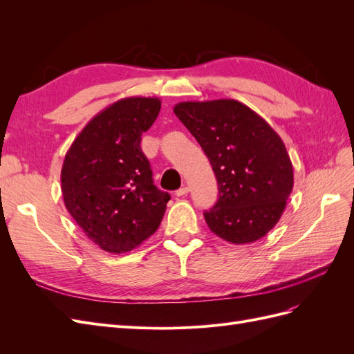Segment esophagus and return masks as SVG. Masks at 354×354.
<instances>
[{"label":"esophagus","mask_w":354,"mask_h":354,"mask_svg":"<svg viewBox=\"0 0 354 354\" xmlns=\"http://www.w3.org/2000/svg\"><path fill=\"white\" fill-rule=\"evenodd\" d=\"M187 194H189V187H187V186L180 187V189L176 192L177 196H185V195H187Z\"/></svg>","instance_id":"esophagus-1"}]
</instances>
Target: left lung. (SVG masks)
Here are the masks:
<instances>
[{
  "label": "left lung",
  "mask_w": 354,
  "mask_h": 354,
  "mask_svg": "<svg viewBox=\"0 0 354 354\" xmlns=\"http://www.w3.org/2000/svg\"><path fill=\"white\" fill-rule=\"evenodd\" d=\"M174 113L208 156L218 201L203 217L230 243H251L279 221L294 187V169L282 138L238 100L181 102Z\"/></svg>",
  "instance_id": "8db88e82"
}]
</instances>
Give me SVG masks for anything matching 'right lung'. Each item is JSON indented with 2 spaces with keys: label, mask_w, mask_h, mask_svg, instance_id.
I'll return each instance as SVG.
<instances>
[{
  "label": "right lung",
  "mask_w": 354,
  "mask_h": 354,
  "mask_svg": "<svg viewBox=\"0 0 354 354\" xmlns=\"http://www.w3.org/2000/svg\"><path fill=\"white\" fill-rule=\"evenodd\" d=\"M160 111L158 97H125L82 128L62 167V194L73 220L100 250L124 254L156 232L169 195L159 190L142 134Z\"/></svg>",
  "instance_id": "right-lung-1"
}]
</instances>
